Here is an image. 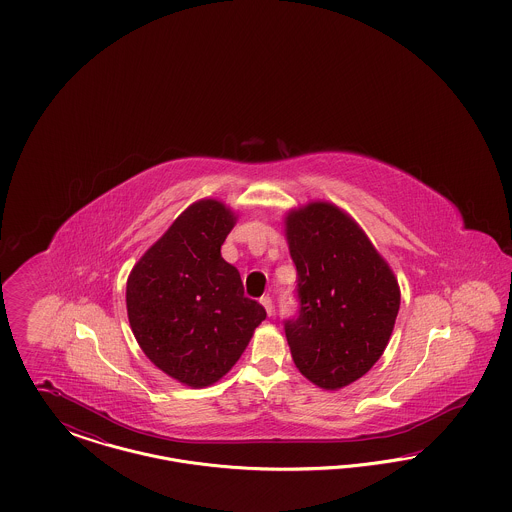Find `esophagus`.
<instances>
[{
	"mask_svg": "<svg viewBox=\"0 0 512 512\" xmlns=\"http://www.w3.org/2000/svg\"><path fill=\"white\" fill-rule=\"evenodd\" d=\"M261 305L265 307V311H267L268 315H272V299H270L268 295L261 297Z\"/></svg>",
	"mask_w": 512,
	"mask_h": 512,
	"instance_id": "34e87169",
	"label": "esophagus"
}]
</instances>
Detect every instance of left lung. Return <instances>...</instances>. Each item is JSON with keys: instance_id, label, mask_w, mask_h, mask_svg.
<instances>
[{"instance_id": "left-lung-1", "label": "left lung", "mask_w": 512, "mask_h": 512, "mask_svg": "<svg viewBox=\"0 0 512 512\" xmlns=\"http://www.w3.org/2000/svg\"><path fill=\"white\" fill-rule=\"evenodd\" d=\"M297 268V317L284 320L293 363L324 390L365 376L382 357L399 313L397 280L365 232L326 201L286 217Z\"/></svg>"}]
</instances>
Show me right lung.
Returning <instances> with one entry per match:
<instances>
[{
    "label": "right lung",
    "instance_id": "add662e5",
    "mask_svg": "<svg viewBox=\"0 0 512 512\" xmlns=\"http://www.w3.org/2000/svg\"><path fill=\"white\" fill-rule=\"evenodd\" d=\"M234 224L224 203L195 201L147 249L126 282L128 320L142 351L192 388L220 380L267 318L263 305L245 297L238 268L220 255Z\"/></svg>",
    "mask_w": 512,
    "mask_h": 512
}]
</instances>
